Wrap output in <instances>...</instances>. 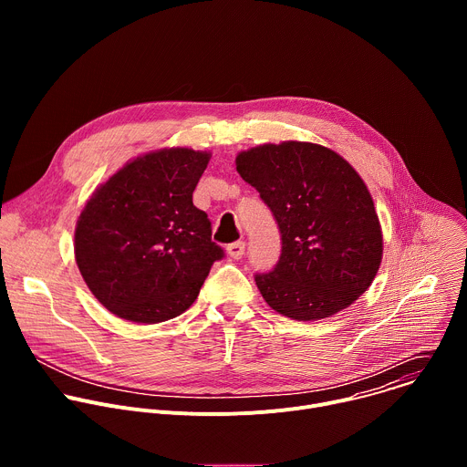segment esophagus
I'll list each match as a JSON object with an SVG mask.
<instances>
[{
    "instance_id": "esophagus-1",
    "label": "esophagus",
    "mask_w": 467,
    "mask_h": 467,
    "mask_svg": "<svg viewBox=\"0 0 467 467\" xmlns=\"http://www.w3.org/2000/svg\"><path fill=\"white\" fill-rule=\"evenodd\" d=\"M244 251H245V242H242V240L233 242V244L227 245V254H229L231 258H234V260L242 258V256H244Z\"/></svg>"
}]
</instances>
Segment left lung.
I'll use <instances>...</instances> for the list:
<instances>
[{"mask_svg": "<svg viewBox=\"0 0 467 467\" xmlns=\"http://www.w3.org/2000/svg\"><path fill=\"white\" fill-rule=\"evenodd\" d=\"M236 170L281 231L277 265L254 275L264 301L297 321L353 305L382 260L379 216L357 170L328 148L296 140L242 151Z\"/></svg>", "mask_w": 467, "mask_h": 467, "instance_id": "left-lung-1", "label": "left lung"}]
</instances>
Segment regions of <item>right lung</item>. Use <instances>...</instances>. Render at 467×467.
Masks as SVG:
<instances>
[{
    "label": "right lung",
    "mask_w": 467,
    "mask_h": 467,
    "mask_svg": "<svg viewBox=\"0 0 467 467\" xmlns=\"http://www.w3.org/2000/svg\"><path fill=\"white\" fill-rule=\"evenodd\" d=\"M211 153L164 148L129 161L87 202L78 268L96 299L135 323L177 317L223 258L207 214L192 203Z\"/></svg>",
    "instance_id": "right-lung-1"
}]
</instances>
